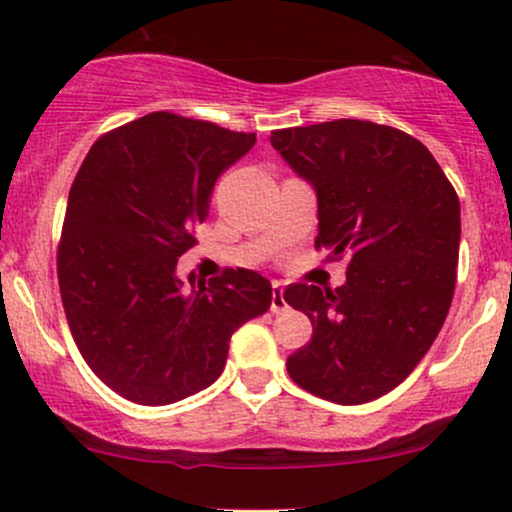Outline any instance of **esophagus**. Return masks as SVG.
Listing matches in <instances>:
<instances>
[{
    "label": "esophagus",
    "instance_id": "obj_1",
    "mask_svg": "<svg viewBox=\"0 0 512 512\" xmlns=\"http://www.w3.org/2000/svg\"><path fill=\"white\" fill-rule=\"evenodd\" d=\"M286 308H289V305H286V301H284V286H281L279 281H274L272 284V313L279 315V313H284Z\"/></svg>",
    "mask_w": 512,
    "mask_h": 512
}]
</instances>
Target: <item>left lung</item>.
I'll return each instance as SVG.
<instances>
[{"instance_id": "8db88e82", "label": "left lung", "mask_w": 512, "mask_h": 512, "mask_svg": "<svg viewBox=\"0 0 512 512\" xmlns=\"http://www.w3.org/2000/svg\"><path fill=\"white\" fill-rule=\"evenodd\" d=\"M269 142L313 185L315 248L349 255L346 284H291L284 301L313 322L289 356L315 397L366 404L387 395L436 342L455 291L460 199L419 139L366 120L276 129Z\"/></svg>"}]
</instances>
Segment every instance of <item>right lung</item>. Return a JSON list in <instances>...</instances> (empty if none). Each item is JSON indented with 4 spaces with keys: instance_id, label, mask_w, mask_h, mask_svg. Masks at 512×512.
I'll return each instance as SVG.
<instances>
[{
    "instance_id": "add662e5",
    "label": "right lung",
    "mask_w": 512,
    "mask_h": 512,
    "mask_svg": "<svg viewBox=\"0 0 512 512\" xmlns=\"http://www.w3.org/2000/svg\"><path fill=\"white\" fill-rule=\"evenodd\" d=\"M255 134L151 113L91 146L64 214L57 279L76 346L110 390L146 407L214 383L231 334L272 305L252 269L180 279L211 190Z\"/></svg>"
}]
</instances>
